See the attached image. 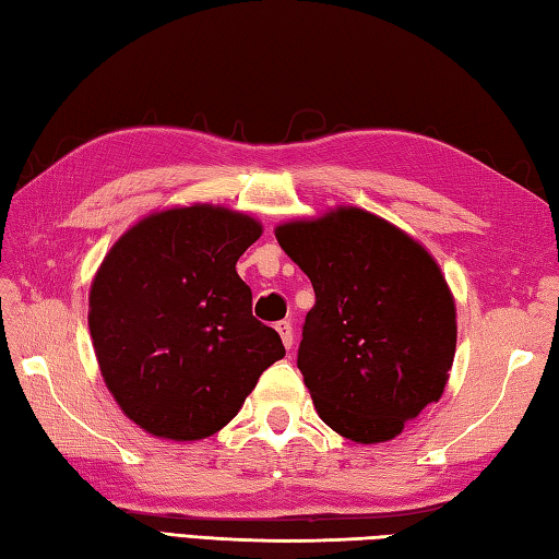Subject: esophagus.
<instances>
[{
    "mask_svg": "<svg viewBox=\"0 0 559 559\" xmlns=\"http://www.w3.org/2000/svg\"><path fill=\"white\" fill-rule=\"evenodd\" d=\"M276 332L281 334L283 347L293 349V324L288 320H281V322H276Z\"/></svg>",
    "mask_w": 559,
    "mask_h": 559,
    "instance_id": "34e87169",
    "label": "esophagus"
}]
</instances>
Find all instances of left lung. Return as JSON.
I'll return each instance as SVG.
<instances>
[{
    "label": "left lung",
    "instance_id": "obj_1",
    "mask_svg": "<svg viewBox=\"0 0 559 559\" xmlns=\"http://www.w3.org/2000/svg\"><path fill=\"white\" fill-rule=\"evenodd\" d=\"M276 239L314 290L298 349L314 411L347 440H393L450 379L456 312L438 261L359 207L288 222Z\"/></svg>",
    "mask_w": 559,
    "mask_h": 559
}]
</instances>
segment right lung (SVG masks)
Listing matches in <instances>:
<instances>
[{
  "label": "right lung",
  "mask_w": 559,
  "mask_h": 559,
  "mask_svg": "<svg viewBox=\"0 0 559 559\" xmlns=\"http://www.w3.org/2000/svg\"><path fill=\"white\" fill-rule=\"evenodd\" d=\"M259 237L249 215L190 205L154 212L109 249L87 322L107 389L139 428L176 442L210 438L286 357L237 273Z\"/></svg>",
  "instance_id": "add662e5"
}]
</instances>
